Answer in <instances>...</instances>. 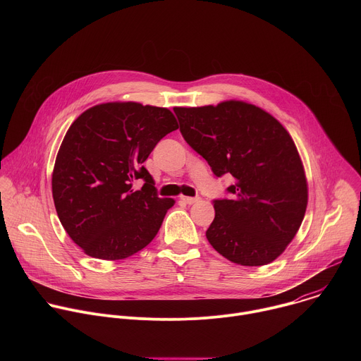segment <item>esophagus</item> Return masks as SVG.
Here are the masks:
<instances>
[{"label": "esophagus", "mask_w": 361, "mask_h": 361, "mask_svg": "<svg viewBox=\"0 0 361 361\" xmlns=\"http://www.w3.org/2000/svg\"><path fill=\"white\" fill-rule=\"evenodd\" d=\"M180 200H181V201H184L185 204H194V202L200 201V198H198V197H184V195H183Z\"/></svg>", "instance_id": "1"}]
</instances>
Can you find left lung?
Returning a JSON list of instances; mask_svg holds the SVG:
<instances>
[{
  "mask_svg": "<svg viewBox=\"0 0 361 361\" xmlns=\"http://www.w3.org/2000/svg\"><path fill=\"white\" fill-rule=\"evenodd\" d=\"M180 131L217 177L231 174V200H214L205 231L227 260L266 266L297 234L308 201L307 178L288 131L271 114L245 101L176 107Z\"/></svg>",
  "mask_w": 361,
  "mask_h": 361,
  "instance_id": "1",
  "label": "left lung"
}]
</instances>
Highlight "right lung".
<instances>
[{
  "mask_svg": "<svg viewBox=\"0 0 361 361\" xmlns=\"http://www.w3.org/2000/svg\"><path fill=\"white\" fill-rule=\"evenodd\" d=\"M177 128L169 109L134 101L102 102L70 126L51 185L64 230L87 255L123 260L157 235L176 201L157 195L142 163ZM140 178L146 183L134 192Z\"/></svg>",
  "mask_w": 361,
  "mask_h": 361,
  "instance_id": "1",
  "label": "right lung"
}]
</instances>
